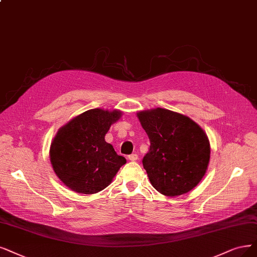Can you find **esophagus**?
<instances>
[{
    "label": "esophagus",
    "mask_w": 257,
    "mask_h": 257,
    "mask_svg": "<svg viewBox=\"0 0 257 257\" xmlns=\"http://www.w3.org/2000/svg\"><path fill=\"white\" fill-rule=\"evenodd\" d=\"M128 159L130 160V161H132V162H135V161H137L138 159H139V156L138 155H130L129 157H128Z\"/></svg>",
    "instance_id": "obj_1"
}]
</instances>
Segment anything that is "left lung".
<instances>
[{
  "label": "left lung",
  "mask_w": 257,
  "mask_h": 257,
  "mask_svg": "<svg viewBox=\"0 0 257 257\" xmlns=\"http://www.w3.org/2000/svg\"><path fill=\"white\" fill-rule=\"evenodd\" d=\"M137 116L150 141L143 166L151 185L167 197L191 192L210 163L205 131L191 117L164 108L140 111Z\"/></svg>",
  "instance_id": "left-lung-1"
}]
</instances>
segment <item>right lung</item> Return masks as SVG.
<instances>
[{"label": "right lung", "instance_id": "obj_1", "mask_svg": "<svg viewBox=\"0 0 257 257\" xmlns=\"http://www.w3.org/2000/svg\"><path fill=\"white\" fill-rule=\"evenodd\" d=\"M120 110L91 109L60 127L53 139L50 160L56 176L73 192L96 194L106 188L126 159L104 141Z\"/></svg>", "mask_w": 257, "mask_h": 257}]
</instances>
